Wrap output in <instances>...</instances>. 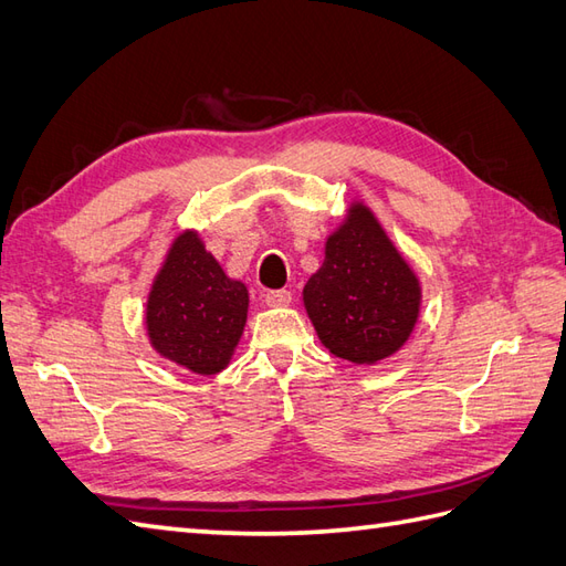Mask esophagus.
<instances>
[{"mask_svg": "<svg viewBox=\"0 0 566 566\" xmlns=\"http://www.w3.org/2000/svg\"><path fill=\"white\" fill-rule=\"evenodd\" d=\"M264 302L269 307H287L293 302V295L287 291H269L264 295Z\"/></svg>", "mask_w": 566, "mask_h": 566, "instance_id": "esophagus-1", "label": "esophagus"}]
</instances>
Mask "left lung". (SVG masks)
<instances>
[{
    "label": "left lung",
    "mask_w": 566,
    "mask_h": 566,
    "mask_svg": "<svg viewBox=\"0 0 566 566\" xmlns=\"http://www.w3.org/2000/svg\"><path fill=\"white\" fill-rule=\"evenodd\" d=\"M302 302L322 346L353 365H377L401 350L422 307V283L375 211L348 203L328 232L324 261Z\"/></svg>",
    "instance_id": "left-lung-1"
}]
</instances>
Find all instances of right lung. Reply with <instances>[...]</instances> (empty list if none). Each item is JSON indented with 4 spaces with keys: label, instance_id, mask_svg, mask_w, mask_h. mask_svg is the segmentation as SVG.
Instances as JSON below:
<instances>
[{
    "label": "right lung",
    "instance_id": "right-lung-1",
    "mask_svg": "<svg viewBox=\"0 0 566 566\" xmlns=\"http://www.w3.org/2000/svg\"><path fill=\"white\" fill-rule=\"evenodd\" d=\"M247 312V285L230 279L199 230L185 228L170 242L146 297L150 348L195 375L213 377L235 355Z\"/></svg>",
    "mask_w": 566,
    "mask_h": 566
}]
</instances>
